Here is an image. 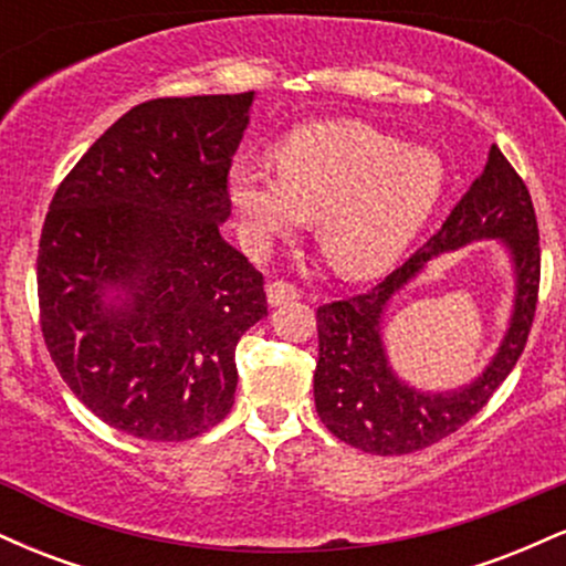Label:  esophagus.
Segmentation results:
<instances>
[{"instance_id": "34e87169", "label": "esophagus", "mask_w": 566, "mask_h": 566, "mask_svg": "<svg viewBox=\"0 0 566 566\" xmlns=\"http://www.w3.org/2000/svg\"><path fill=\"white\" fill-rule=\"evenodd\" d=\"M265 295H269L271 305H284L290 301H297V297H301V290H297L295 284L284 282V279H276V282H271L269 287H265Z\"/></svg>"}]
</instances>
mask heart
<instances>
[{"label": "heart", "instance_id": "1", "mask_svg": "<svg viewBox=\"0 0 566 566\" xmlns=\"http://www.w3.org/2000/svg\"><path fill=\"white\" fill-rule=\"evenodd\" d=\"M276 170L237 165L229 197L252 250L301 231L316 218V239L337 274L367 279L388 271L437 212L447 167L426 146H405L365 122H314L276 146Z\"/></svg>", "mask_w": 566, "mask_h": 566}]
</instances>
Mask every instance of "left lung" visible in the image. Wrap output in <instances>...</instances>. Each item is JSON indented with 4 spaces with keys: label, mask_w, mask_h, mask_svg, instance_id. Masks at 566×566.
Instances as JSON below:
<instances>
[{
    "label": "left lung",
    "mask_w": 566,
    "mask_h": 566,
    "mask_svg": "<svg viewBox=\"0 0 566 566\" xmlns=\"http://www.w3.org/2000/svg\"><path fill=\"white\" fill-rule=\"evenodd\" d=\"M479 238H500L512 252L517 276L512 327L496 359L471 387L447 395L415 392L392 375L379 327L390 297L431 256ZM541 287V233L532 197L497 146L450 218L409 261L361 295L316 308L319 361L314 401L322 423L337 439L373 454H409L437 444L465 426L522 356L535 319Z\"/></svg>",
    "instance_id": "obj_1"
}]
</instances>
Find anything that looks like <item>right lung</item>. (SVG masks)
<instances>
[{
    "mask_svg": "<svg viewBox=\"0 0 566 566\" xmlns=\"http://www.w3.org/2000/svg\"><path fill=\"white\" fill-rule=\"evenodd\" d=\"M252 97L129 108L50 201L36 258L44 343L76 399L129 437L186 441L218 426L239 337L269 314L263 274L220 237Z\"/></svg>",
    "mask_w": 566,
    "mask_h": 566,
    "instance_id": "right-lung-1",
    "label": "right lung"
}]
</instances>
